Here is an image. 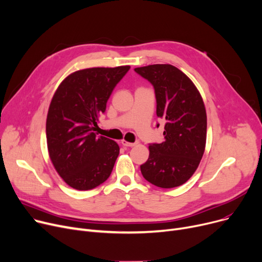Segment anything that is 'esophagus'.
I'll list each match as a JSON object with an SVG mask.
<instances>
[{
    "instance_id": "34e87169",
    "label": "esophagus",
    "mask_w": 262,
    "mask_h": 262,
    "mask_svg": "<svg viewBox=\"0 0 262 262\" xmlns=\"http://www.w3.org/2000/svg\"><path fill=\"white\" fill-rule=\"evenodd\" d=\"M121 144H122V146H125V147H134V146L138 145V142L129 143V142H127V141H125V140H122V141H121Z\"/></svg>"
}]
</instances>
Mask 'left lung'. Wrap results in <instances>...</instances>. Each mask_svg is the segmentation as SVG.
<instances>
[{"mask_svg": "<svg viewBox=\"0 0 262 262\" xmlns=\"http://www.w3.org/2000/svg\"><path fill=\"white\" fill-rule=\"evenodd\" d=\"M134 71L155 88L157 115L165 121L164 141L149 146L142 174L158 187H178L192 177L204 155L207 116L202 96L189 77L171 64Z\"/></svg>", "mask_w": 262, "mask_h": 262, "instance_id": "obj_1", "label": "left lung"}]
</instances>
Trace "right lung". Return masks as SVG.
I'll return each mask as SVG.
<instances>
[{"mask_svg":"<svg viewBox=\"0 0 262 262\" xmlns=\"http://www.w3.org/2000/svg\"><path fill=\"white\" fill-rule=\"evenodd\" d=\"M129 69L76 71L59 84L52 98L46 118L49 155L58 174L74 189H93L113 170L119 147L94 131L113 89Z\"/></svg>","mask_w":262,"mask_h":262,"instance_id":"right-lung-1","label":"right lung"}]
</instances>
